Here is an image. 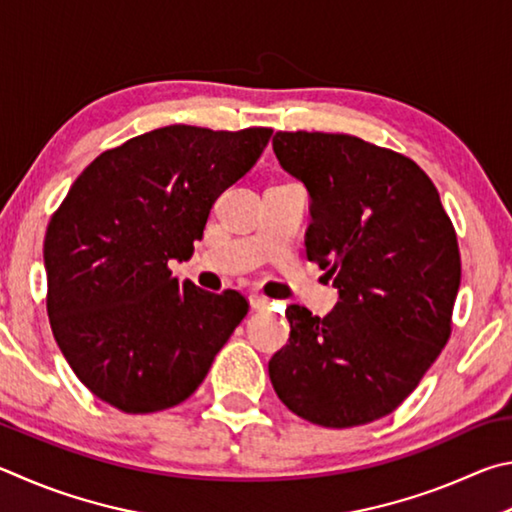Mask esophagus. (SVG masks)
<instances>
[{
    "label": "esophagus",
    "instance_id": "esophagus-1",
    "mask_svg": "<svg viewBox=\"0 0 512 512\" xmlns=\"http://www.w3.org/2000/svg\"><path fill=\"white\" fill-rule=\"evenodd\" d=\"M249 303L256 312H265V310H270L274 306V301H270L267 297H261V294H251Z\"/></svg>",
    "mask_w": 512,
    "mask_h": 512
}]
</instances>
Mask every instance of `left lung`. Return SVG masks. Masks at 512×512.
Here are the masks:
<instances>
[{
    "label": "left lung",
    "mask_w": 512,
    "mask_h": 512,
    "mask_svg": "<svg viewBox=\"0 0 512 512\" xmlns=\"http://www.w3.org/2000/svg\"><path fill=\"white\" fill-rule=\"evenodd\" d=\"M274 152L306 184L308 261L339 290L324 319L290 306V342L270 360L276 396L321 427L391 414L452 335L461 285L456 231L416 161L351 134L276 132Z\"/></svg>",
    "instance_id": "1"
}]
</instances>
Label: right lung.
<instances>
[{"label": "right lung", "instance_id": "1", "mask_svg": "<svg viewBox=\"0 0 512 512\" xmlns=\"http://www.w3.org/2000/svg\"><path fill=\"white\" fill-rule=\"evenodd\" d=\"M272 128L166 125L98 155L44 236L47 312L71 371L107 405L152 414L200 387L245 319L168 263L193 256L213 202L256 164Z\"/></svg>", "mask_w": 512, "mask_h": 512}]
</instances>
